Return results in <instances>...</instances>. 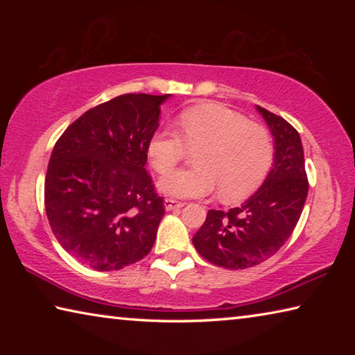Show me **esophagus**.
Wrapping results in <instances>:
<instances>
[{
	"mask_svg": "<svg viewBox=\"0 0 355 355\" xmlns=\"http://www.w3.org/2000/svg\"><path fill=\"white\" fill-rule=\"evenodd\" d=\"M182 207H184V203L180 202V200H175V199H166L164 200V208L167 209V211H172V209H178Z\"/></svg>",
	"mask_w": 355,
	"mask_h": 355,
	"instance_id": "34e87169",
	"label": "esophagus"
}]
</instances>
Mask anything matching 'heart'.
I'll list each match as a JSON object with an SVG mask.
<instances>
[{
  "label": "heart",
  "instance_id": "heart-1",
  "mask_svg": "<svg viewBox=\"0 0 355 355\" xmlns=\"http://www.w3.org/2000/svg\"><path fill=\"white\" fill-rule=\"evenodd\" d=\"M177 131L161 128L150 136L147 158L158 173L170 170L185 153L196 150L198 166L159 178L158 189L175 199L203 197L220 188V197L235 202L252 194L271 171L274 142L269 131L243 114L219 103H202L180 112Z\"/></svg>",
  "mask_w": 355,
  "mask_h": 355
}]
</instances>
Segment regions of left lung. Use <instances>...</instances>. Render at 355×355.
I'll list each match as a JSON object with an SVG mask.
<instances>
[{"label":"left lung","mask_w":355,"mask_h":355,"mask_svg":"<svg viewBox=\"0 0 355 355\" xmlns=\"http://www.w3.org/2000/svg\"><path fill=\"white\" fill-rule=\"evenodd\" d=\"M274 137V163L263 184L236 208L209 209L192 238L216 266L245 269L271 258L296 227L309 192L299 133L285 119L257 106Z\"/></svg>","instance_id":"left-lung-1"}]
</instances>
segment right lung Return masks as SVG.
<instances>
[{"label": "right lung", "instance_id": "right-lung-1", "mask_svg": "<svg viewBox=\"0 0 355 355\" xmlns=\"http://www.w3.org/2000/svg\"><path fill=\"white\" fill-rule=\"evenodd\" d=\"M172 95L125 94L84 112L59 137L45 177V209L64 250L117 271L153 248L164 216L147 173V144Z\"/></svg>", "mask_w": 355, "mask_h": 355}]
</instances>
